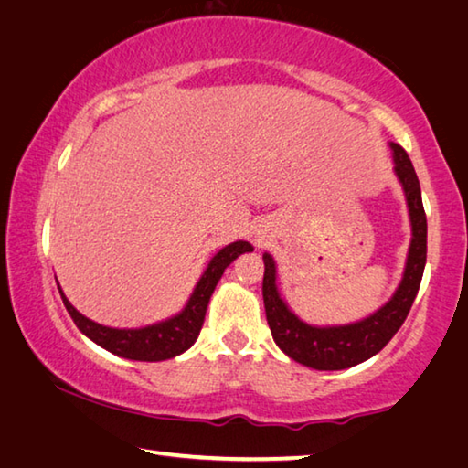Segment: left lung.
<instances>
[{
	"label": "left lung",
	"mask_w": 468,
	"mask_h": 468,
	"mask_svg": "<svg viewBox=\"0 0 468 468\" xmlns=\"http://www.w3.org/2000/svg\"><path fill=\"white\" fill-rule=\"evenodd\" d=\"M390 150L395 158V175L403 186L409 219H411V244H409L403 280L387 304L357 323L337 326L308 324L282 298L277 288L275 261L269 252L263 255V300L273 341L293 362L313 370H346L374 357L395 337L420 292L425 259H428V219L423 211L421 186L403 147L390 142Z\"/></svg>",
	"instance_id": "left-lung-1"
}]
</instances>
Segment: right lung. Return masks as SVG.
Returning <instances> with one entry per match:
<instances>
[{
  "instance_id": "right-lung-1",
  "label": "right lung",
  "mask_w": 468,
  "mask_h": 468,
  "mask_svg": "<svg viewBox=\"0 0 468 468\" xmlns=\"http://www.w3.org/2000/svg\"><path fill=\"white\" fill-rule=\"evenodd\" d=\"M244 252H252V244L244 240H236L221 249L218 255H213L209 265L205 267L185 308L178 314L166 318V321L147 324L142 329H112V326L90 321L71 306L59 283H57V288H59L63 304L68 308L73 323L96 346L119 357L135 359V362H164V359L185 354L199 337L213 290H216L218 282L224 275L226 267Z\"/></svg>"
}]
</instances>
